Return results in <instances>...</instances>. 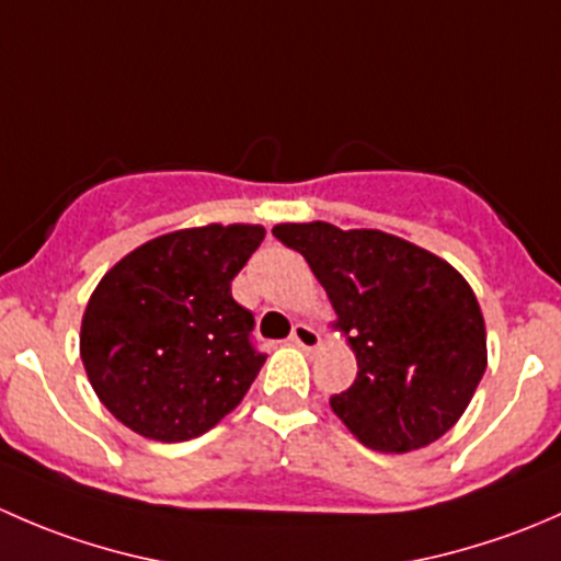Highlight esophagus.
Returning a JSON list of instances; mask_svg holds the SVG:
<instances>
[{"mask_svg": "<svg viewBox=\"0 0 561 561\" xmlns=\"http://www.w3.org/2000/svg\"><path fill=\"white\" fill-rule=\"evenodd\" d=\"M290 344L304 350H314L317 344H320V333H317L312 325H307V322H296L290 333Z\"/></svg>", "mask_w": 561, "mask_h": 561, "instance_id": "obj_1", "label": "esophagus"}]
</instances>
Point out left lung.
Returning a JSON list of instances; mask_svg holds the SVG:
<instances>
[{
    "label": "left lung",
    "mask_w": 561,
    "mask_h": 561,
    "mask_svg": "<svg viewBox=\"0 0 561 561\" xmlns=\"http://www.w3.org/2000/svg\"><path fill=\"white\" fill-rule=\"evenodd\" d=\"M325 287L358 377L331 410L366 445L407 454L443 437L485 371L478 298L437 254L382 230L276 225Z\"/></svg>",
    "instance_id": "left-lung-1"
}]
</instances>
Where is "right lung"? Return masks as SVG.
I'll return each mask as SVG.
<instances>
[{
    "label": "right lung",
    "mask_w": 561,
    "mask_h": 561,
    "mask_svg": "<svg viewBox=\"0 0 561 561\" xmlns=\"http://www.w3.org/2000/svg\"><path fill=\"white\" fill-rule=\"evenodd\" d=\"M260 225L175 230L100 279L81 322L89 382L140 437L184 443L239 407L265 364L254 314L230 293Z\"/></svg>",
    "instance_id": "right-lung-1"
}]
</instances>
